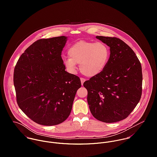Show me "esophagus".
I'll use <instances>...</instances> for the list:
<instances>
[{"mask_svg": "<svg viewBox=\"0 0 157 157\" xmlns=\"http://www.w3.org/2000/svg\"><path fill=\"white\" fill-rule=\"evenodd\" d=\"M80 80H81L82 85H83V83L85 82V78H80Z\"/></svg>", "mask_w": 157, "mask_h": 157, "instance_id": "34e87169", "label": "esophagus"}]
</instances>
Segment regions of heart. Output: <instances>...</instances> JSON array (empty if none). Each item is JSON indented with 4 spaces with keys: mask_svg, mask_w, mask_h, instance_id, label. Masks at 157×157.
I'll use <instances>...</instances> for the list:
<instances>
[{
    "mask_svg": "<svg viewBox=\"0 0 157 157\" xmlns=\"http://www.w3.org/2000/svg\"><path fill=\"white\" fill-rule=\"evenodd\" d=\"M69 58L63 60L67 71L72 74L77 71V64L80 70L87 77H93L101 73L105 68L109 59L110 52L108 46L102 42L79 41L68 49Z\"/></svg>",
    "mask_w": 157,
    "mask_h": 157,
    "instance_id": "heart-1",
    "label": "heart"
}]
</instances>
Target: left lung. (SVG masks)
Returning a JSON list of instances; mask_svg holds the SVG:
<instances>
[{"label": "left lung", "mask_w": 157, "mask_h": 157, "mask_svg": "<svg viewBox=\"0 0 157 157\" xmlns=\"http://www.w3.org/2000/svg\"><path fill=\"white\" fill-rule=\"evenodd\" d=\"M110 47L109 61L103 71L83 83L92 115L105 123L127 118L140 100L142 69L131 48L117 37L97 36Z\"/></svg>", "instance_id": "1"}]
</instances>
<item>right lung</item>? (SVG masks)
<instances>
[{"instance_id": "1", "label": "right lung", "mask_w": 157, "mask_h": 157, "mask_svg": "<svg viewBox=\"0 0 157 157\" xmlns=\"http://www.w3.org/2000/svg\"><path fill=\"white\" fill-rule=\"evenodd\" d=\"M67 37L41 39L21 56L14 71L19 107L31 120L44 126L59 124L71 112L80 78L65 71L61 57Z\"/></svg>"}]
</instances>
